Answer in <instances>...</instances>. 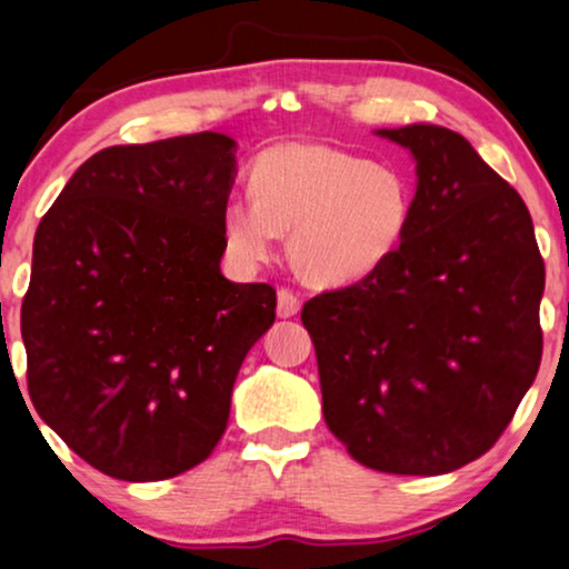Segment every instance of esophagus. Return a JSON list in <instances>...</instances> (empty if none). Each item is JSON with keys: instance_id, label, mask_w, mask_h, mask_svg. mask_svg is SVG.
I'll list each match as a JSON object with an SVG mask.
<instances>
[{"instance_id": "obj_1", "label": "esophagus", "mask_w": 569, "mask_h": 569, "mask_svg": "<svg viewBox=\"0 0 569 569\" xmlns=\"http://www.w3.org/2000/svg\"><path fill=\"white\" fill-rule=\"evenodd\" d=\"M301 309V301L291 289H278V318H293Z\"/></svg>"}]
</instances>
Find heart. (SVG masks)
I'll use <instances>...</instances> for the list:
<instances>
[{
	"label": "heart",
	"mask_w": 569,
	"mask_h": 569,
	"mask_svg": "<svg viewBox=\"0 0 569 569\" xmlns=\"http://www.w3.org/2000/svg\"><path fill=\"white\" fill-rule=\"evenodd\" d=\"M251 193L222 204L228 260L243 270L276 254L289 233L291 264L307 283L336 289L391 260L412 220V183L393 164L320 141H286L251 164Z\"/></svg>",
	"instance_id": "heart-1"
}]
</instances>
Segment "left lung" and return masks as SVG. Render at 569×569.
<instances>
[{
	"mask_svg": "<svg viewBox=\"0 0 569 569\" xmlns=\"http://www.w3.org/2000/svg\"><path fill=\"white\" fill-rule=\"evenodd\" d=\"M378 136L417 162L412 220L383 268L301 309L322 415L357 462L443 476L499 441L541 365L543 260L528 207L465 136Z\"/></svg>",
	"mask_w": 569,
	"mask_h": 569,
	"instance_id": "1",
	"label": "left lung"
}]
</instances>
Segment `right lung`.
<instances>
[{
  "label": "right lung",
  "instance_id": "right-lung-1",
  "mask_svg": "<svg viewBox=\"0 0 569 569\" xmlns=\"http://www.w3.org/2000/svg\"><path fill=\"white\" fill-rule=\"evenodd\" d=\"M236 141L110 147L41 218L20 309L41 420L104 476L176 478L226 433L243 357L276 289L220 272Z\"/></svg>",
  "mask_w": 569,
  "mask_h": 569
}]
</instances>
